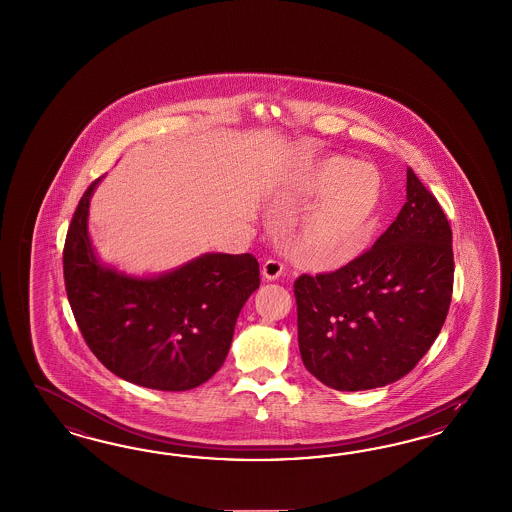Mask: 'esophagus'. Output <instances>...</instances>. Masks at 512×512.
Listing matches in <instances>:
<instances>
[{
  "label": "esophagus",
  "mask_w": 512,
  "mask_h": 512,
  "mask_svg": "<svg viewBox=\"0 0 512 512\" xmlns=\"http://www.w3.org/2000/svg\"><path fill=\"white\" fill-rule=\"evenodd\" d=\"M281 274H283V264L276 261V259H268V261L263 264V278L266 279V281H274V279H278Z\"/></svg>",
  "instance_id": "obj_1"
}]
</instances>
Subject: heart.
I'll return each mask as SVG.
<instances>
[{"label": "heart", "mask_w": 512, "mask_h": 512, "mask_svg": "<svg viewBox=\"0 0 512 512\" xmlns=\"http://www.w3.org/2000/svg\"><path fill=\"white\" fill-rule=\"evenodd\" d=\"M300 189L325 197L302 217L296 246L313 264L351 261L368 248L383 202V174L347 155H328L300 180Z\"/></svg>", "instance_id": "obj_1"}]
</instances>
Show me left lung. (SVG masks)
Segmentation results:
<instances>
[{"label":"left lung","instance_id":"left-lung-1","mask_svg":"<svg viewBox=\"0 0 512 512\" xmlns=\"http://www.w3.org/2000/svg\"><path fill=\"white\" fill-rule=\"evenodd\" d=\"M452 231L407 169V201L372 248L328 274L295 281L306 370L336 390L385 387L428 353L449 313Z\"/></svg>","mask_w":512,"mask_h":512}]
</instances>
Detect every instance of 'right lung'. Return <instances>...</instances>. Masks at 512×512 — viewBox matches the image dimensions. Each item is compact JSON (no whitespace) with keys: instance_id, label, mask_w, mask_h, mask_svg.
<instances>
[{"instance_id":"1","label":"right lung","mask_w":512,"mask_h":512,"mask_svg":"<svg viewBox=\"0 0 512 512\" xmlns=\"http://www.w3.org/2000/svg\"><path fill=\"white\" fill-rule=\"evenodd\" d=\"M97 178L78 202L63 248L65 291L84 341L118 377L191 390L223 366L238 313L259 289L251 253H206L152 278L99 263L88 234Z\"/></svg>"}]
</instances>
